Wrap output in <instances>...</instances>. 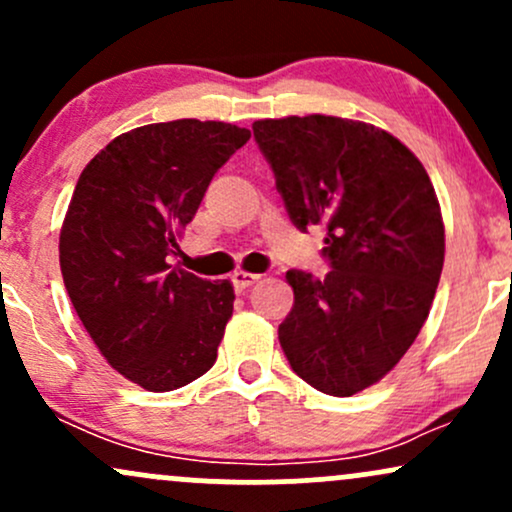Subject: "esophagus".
<instances>
[{
  "mask_svg": "<svg viewBox=\"0 0 512 512\" xmlns=\"http://www.w3.org/2000/svg\"><path fill=\"white\" fill-rule=\"evenodd\" d=\"M260 279H262L260 274L243 272V269H238V272L231 276V281H233V286H236V291H245V289H250V286H252V284H257V281H260Z\"/></svg>",
  "mask_w": 512,
  "mask_h": 512,
  "instance_id": "34e87169",
  "label": "esophagus"
}]
</instances>
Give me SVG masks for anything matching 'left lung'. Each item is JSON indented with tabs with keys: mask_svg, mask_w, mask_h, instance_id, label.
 <instances>
[{
	"mask_svg": "<svg viewBox=\"0 0 512 512\" xmlns=\"http://www.w3.org/2000/svg\"><path fill=\"white\" fill-rule=\"evenodd\" d=\"M298 231H327L322 279L291 269L293 308L279 342L315 390L351 397L375 385L424 327L445 257V228L421 161L385 129L332 115L257 120Z\"/></svg>",
	"mask_w": 512,
	"mask_h": 512,
	"instance_id": "1",
	"label": "left lung"
}]
</instances>
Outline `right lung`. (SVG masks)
I'll list each match as a JSON object with an SVG mask.
<instances>
[{
  "label": "right lung",
  "instance_id": "1",
  "mask_svg": "<svg viewBox=\"0 0 512 512\" xmlns=\"http://www.w3.org/2000/svg\"><path fill=\"white\" fill-rule=\"evenodd\" d=\"M248 139L228 122H156L115 137L76 182L60 233L64 286L105 361L144 390H178L214 366L231 281L168 257L216 170Z\"/></svg>",
  "mask_w": 512,
  "mask_h": 512
}]
</instances>
